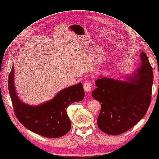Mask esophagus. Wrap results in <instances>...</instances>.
<instances>
[{
  "instance_id": "esophagus-1",
  "label": "esophagus",
  "mask_w": 159,
  "mask_h": 159,
  "mask_svg": "<svg viewBox=\"0 0 159 159\" xmlns=\"http://www.w3.org/2000/svg\"><path fill=\"white\" fill-rule=\"evenodd\" d=\"M83 87H84V89L85 92H90L92 90V84L90 83V82H85V83L84 84Z\"/></svg>"
}]
</instances>
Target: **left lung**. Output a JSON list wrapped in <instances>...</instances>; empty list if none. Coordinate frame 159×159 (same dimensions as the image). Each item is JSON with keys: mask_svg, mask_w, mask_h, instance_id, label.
I'll list each match as a JSON object with an SVG mask.
<instances>
[{"mask_svg": "<svg viewBox=\"0 0 159 159\" xmlns=\"http://www.w3.org/2000/svg\"><path fill=\"white\" fill-rule=\"evenodd\" d=\"M125 80L101 75L95 80L93 98L101 103L98 126L110 135H118L134 126L146 115L150 105L153 73L146 54Z\"/></svg>", "mask_w": 159, "mask_h": 159, "instance_id": "obj_1", "label": "left lung"}]
</instances>
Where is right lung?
Here are the masks:
<instances>
[{
	"instance_id": "obj_1",
	"label": "right lung",
	"mask_w": 159,
	"mask_h": 159,
	"mask_svg": "<svg viewBox=\"0 0 159 159\" xmlns=\"http://www.w3.org/2000/svg\"><path fill=\"white\" fill-rule=\"evenodd\" d=\"M12 66L8 89L13 110L18 120L32 132L47 138H59L71 129L67 108L73 102L83 100L84 91L81 82L61 89L54 98L38 105H30L20 100L14 83Z\"/></svg>"
}]
</instances>
